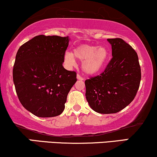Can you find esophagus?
Masks as SVG:
<instances>
[{"label": "esophagus", "instance_id": "esophagus-1", "mask_svg": "<svg viewBox=\"0 0 157 157\" xmlns=\"http://www.w3.org/2000/svg\"><path fill=\"white\" fill-rule=\"evenodd\" d=\"M76 77H77V79H78V80H80V81L84 80V78L81 76V75H79V74H77V76Z\"/></svg>", "mask_w": 157, "mask_h": 157}]
</instances>
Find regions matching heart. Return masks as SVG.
<instances>
[{
  "instance_id": "obj_1",
  "label": "heart",
  "mask_w": 157,
  "mask_h": 157,
  "mask_svg": "<svg viewBox=\"0 0 157 157\" xmlns=\"http://www.w3.org/2000/svg\"><path fill=\"white\" fill-rule=\"evenodd\" d=\"M109 57L110 52L104 46L84 44L75 48L73 53L71 52H65L64 62L67 66L71 67L75 65V57L82 61V67L85 73L94 75L105 67Z\"/></svg>"
}]
</instances>
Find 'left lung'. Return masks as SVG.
<instances>
[{"label": "left lung", "mask_w": 157, "mask_h": 157, "mask_svg": "<svg viewBox=\"0 0 157 157\" xmlns=\"http://www.w3.org/2000/svg\"><path fill=\"white\" fill-rule=\"evenodd\" d=\"M112 59L101 74L85 81L86 98L94 111L117 113L134 100L141 79L136 52L121 38H108Z\"/></svg>", "instance_id": "1"}]
</instances>
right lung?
I'll return each instance as SVG.
<instances>
[{"label": "right lung", "mask_w": 157, "mask_h": 157, "mask_svg": "<svg viewBox=\"0 0 157 157\" xmlns=\"http://www.w3.org/2000/svg\"><path fill=\"white\" fill-rule=\"evenodd\" d=\"M69 38L37 36L19 47L13 81L21 104L38 117H54L65 109L76 73L63 66Z\"/></svg>", "instance_id": "add662e5"}]
</instances>
